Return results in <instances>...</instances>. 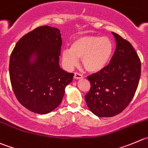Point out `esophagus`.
<instances>
[{"mask_svg": "<svg viewBox=\"0 0 148 148\" xmlns=\"http://www.w3.org/2000/svg\"><path fill=\"white\" fill-rule=\"evenodd\" d=\"M74 78L76 80L81 79V78H83V75H81V74H79V73H75V75H74Z\"/></svg>", "mask_w": 148, "mask_h": 148, "instance_id": "obj_1", "label": "esophagus"}]
</instances>
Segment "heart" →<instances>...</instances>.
Returning a JSON list of instances; mask_svg holds the SVG:
<instances>
[{"label": "heart", "mask_w": 148, "mask_h": 148, "mask_svg": "<svg viewBox=\"0 0 148 148\" xmlns=\"http://www.w3.org/2000/svg\"><path fill=\"white\" fill-rule=\"evenodd\" d=\"M113 51V43L108 38L81 36L71 42L70 48L62 49V60L67 69H71L81 58L82 65L87 71L98 73L109 64Z\"/></svg>", "instance_id": "1"}]
</instances>
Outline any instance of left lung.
I'll return each mask as SVG.
<instances>
[{"instance_id":"obj_1","label":"left lung","mask_w":148,"mask_h":148,"mask_svg":"<svg viewBox=\"0 0 148 148\" xmlns=\"http://www.w3.org/2000/svg\"><path fill=\"white\" fill-rule=\"evenodd\" d=\"M115 53L105 68L87 77L91 88L85 95L88 109L98 117H112L129 105L138 86L141 62L129 41L112 33Z\"/></svg>"}]
</instances>
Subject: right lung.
I'll return each mask as SVG.
<instances>
[{
  "instance_id": "add662e5",
  "label": "right lung",
  "mask_w": 148,
  "mask_h": 148,
  "mask_svg": "<svg viewBox=\"0 0 148 148\" xmlns=\"http://www.w3.org/2000/svg\"><path fill=\"white\" fill-rule=\"evenodd\" d=\"M60 30L41 26L25 35L10 57L9 75L18 101L29 110L46 114L62 102L74 74L60 67Z\"/></svg>"
}]
</instances>
